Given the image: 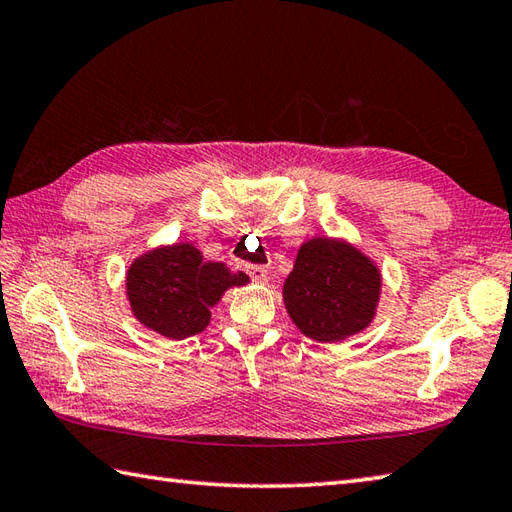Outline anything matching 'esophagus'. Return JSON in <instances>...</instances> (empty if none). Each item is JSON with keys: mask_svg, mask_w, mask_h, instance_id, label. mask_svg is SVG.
I'll list each match as a JSON object with an SVG mask.
<instances>
[{"mask_svg": "<svg viewBox=\"0 0 512 512\" xmlns=\"http://www.w3.org/2000/svg\"><path fill=\"white\" fill-rule=\"evenodd\" d=\"M246 273L250 275V279H255V281H266V277H268V268H266V266H259V264H248V266H246Z\"/></svg>", "mask_w": 512, "mask_h": 512, "instance_id": "1", "label": "esophagus"}]
</instances>
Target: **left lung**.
Wrapping results in <instances>:
<instances>
[{
    "instance_id": "obj_1",
    "label": "left lung",
    "mask_w": 512,
    "mask_h": 512,
    "mask_svg": "<svg viewBox=\"0 0 512 512\" xmlns=\"http://www.w3.org/2000/svg\"><path fill=\"white\" fill-rule=\"evenodd\" d=\"M380 273L343 239L312 237L297 253L284 284V303L297 328L321 343H336L372 323Z\"/></svg>"
}]
</instances>
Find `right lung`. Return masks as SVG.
I'll return each instance as SVG.
<instances>
[{
	"label": "right lung",
	"mask_w": 512,
	"mask_h": 512,
	"mask_svg": "<svg viewBox=\"0 0 512 512\" xmlns=\"http://www.w3.org/2000/svg\"><path fill=\"white\" fill-rule=\"evenodd\" d=\"M248 277L220 262H204L193 244L149 250L127 270V299L134 317L167 339H187L211 321V308Z\"/></svg>",
	"instance_id": "obj_1"
}]
</instances>
